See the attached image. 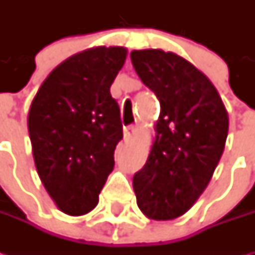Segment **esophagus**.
Wrapping results in <instances>:
<instances>
[{
    "label": "esophagus",
    "mask_w": 255,
    "mask_h": 255,
    "mask_svg": "<svg viewBox=\"0 0 255 255\" xmlns=\"http://www.w3.org/2000/svg\"><path fill=\"white\" fill-rule=\"evenodd\" d=\"M134 132H136V126H126L125 128V130H123V134H125V137L126 139H129L130 136H133L134 134Z\"/></svg>",
    "instance_id": "obj_1"
}]
</instances>
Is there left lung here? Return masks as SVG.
<instances>
[{
	"mask_svg": "<svg viewBox=\"0 0 255 255\" xmlns=\"http://www.w3.org/2000/svg\"><path fill=\"white\" fill-rule=\"evenodd\" d=\"M133 68L160 102L149 157L133 176L142 213L173 220L197 201L220 162L229 115L206 75L173 52H130Z\"/></svg>",
	"mask_w": 255,
	"mask_h": 255,
	"instance_id": "left-lung-1",
	"label": "left lung"
}]
</instances>
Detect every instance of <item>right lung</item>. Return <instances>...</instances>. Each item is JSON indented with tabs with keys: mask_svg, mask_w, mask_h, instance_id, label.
Returning <instances> with one entry per match:
<instances>
[{
	"mask_svg": "<svg viewBox=\"0 0 255 255\" xmlns=\"http://www.w3.org/2000/svg\"><path fill=\"white\" fill-rule=\"evenodd\" d=\"M123 46H96L69 56L46 76L28 113L36 171L58 209L93 210L123 137L111 85L126 61Z\"/></svg>",
	"mask_w": 255,
	"mask_h": 255,
	"instance_id": "right-lung-1",
	"label": "right lung"
}]
</instances>
